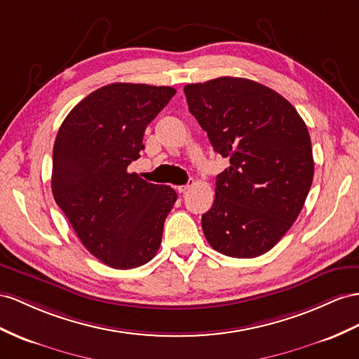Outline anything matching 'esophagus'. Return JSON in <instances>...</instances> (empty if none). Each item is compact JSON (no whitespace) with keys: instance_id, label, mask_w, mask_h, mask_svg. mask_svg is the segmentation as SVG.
I'll list each match as a JSON object with an SVG mask.
<instances>
[{"instance_id":"obj_1","label":"esophagus","mask_w":359,"mask_h":359,"mask_svg":"<svg viewBox=\"0 0 359 359\" xmlns=\"http://www.w3.org/2000/svg\"><path fill=\"white\" fill-rule=\"evenodd\" d=\"M192 185H194V182H189L188 185H182V187H179V188H177V191H179V192H187Z\"/></svg>"}]
</instances>
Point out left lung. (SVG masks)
<instances>
[{"label":"left lung","mask_w":359,"mask_h":359,"mask_svg":"<svg viewBox=\"0 0 359 359\" xmlns=\"http://www.w3.org/2000/svg\"><path fill=\"white\" fill-rule=\"evenodd\" d=\"M183 90L214 150L231 161L201 217L208 243L232 258L267 253L296 222L314 177L305 121L288 100L249 79L219 77Z\"/></svg>","instance_id":"1"}]
</instances>
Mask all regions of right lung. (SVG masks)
<instances>
[{
  "mask_svg": "<svg viewBox=\"0 0 359 359\" xmlns=\"http://www.w3.org/2000/svg\"><path fill=\"white\" fill-rule=\"evenodd\" d=\"M176 94L170 86L112 83L92 92L62 123L53 149L51 189L81 244L112 269L158 253L176 191L128 172L147 126Z\"/></svg>",
  "mask_w": 359,
  "mask_h": 359,
  "instance_id": "add662e5",
  "label": "right lung"
}]
</instances>
